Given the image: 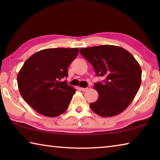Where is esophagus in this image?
Wrapping results in <instances>:
<instances>
[{
    "mask_svg": "<svg viewBox=\"0 0 160 160\" xmlns=\"http://www.w3.org/2000/svg\"><path fill=\"white\" fill-rule=\"evenodd\" d=\"M90 88V86H88V88H81L80 89H81V90H82V92H85V91H87V90H88Z\"/></svg>",
    "mask_w": 160,
    "mask_h": 160,
    "instance_id": "obj_1",
    "label": "esophagus"
}]
</instances>
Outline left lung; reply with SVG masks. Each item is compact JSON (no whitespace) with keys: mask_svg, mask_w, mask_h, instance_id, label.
<instances>
[{"mask_svg":"<svg viewBox=\"0 0 160 160\" xmlns=\"http://www.w3.org/2000/svg\"><path fill=\"white\" fill-rule=\"evenodd\" d=\"M80 52L104 80L94 85L98 99L90 103L94 113L103 117L123 112L134 99L141 84L142 70L131 53L113 45L80 48Z\"/></svg>","mask_w":160,"mask_h":160,"instance_id":"left-lung-1","label":"left lung"}]
</instances>
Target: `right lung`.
<instances>
[{
    "label": "right lung",
    "mask_w": 160,
    "mask_h": 160,
    "mask_svg": "<svg viewBox=\"0 0 160 160\" xmlns=\"http://www.w3.org/2000/svg\"><path fill=\"white\" fill-rule=\"evenodd\" d=\"M79 48H47L30 56L18 75L21 96L42 115L56 117L66 112L76 90L61 79Z\"/></svg>",
    "instance_id": "right-lung-1"
}]
</instances>
